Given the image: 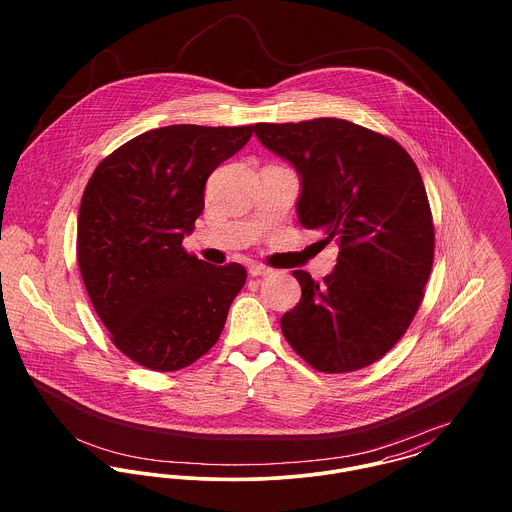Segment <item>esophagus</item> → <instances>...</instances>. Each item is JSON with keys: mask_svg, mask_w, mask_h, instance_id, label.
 <instances>
[{"mask_svg": "<svg viewBox=\"0 0 512 512\" xmlns=\"http://www.w3.org/2000/svg\"><path fill=\"white\" fill-rule=\"evenodd\" d=\"M272 270L270 268H266V266H262V264H250L248 266V274L250 276H254V278H260V276H268Z\"/></svg>", "mask_w": 512, "mask_h": 512, "instance_id": "34e87169", "label": "esophagus"}]
</instances>
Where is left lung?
I'll use <instances>...</instances> for the list:
<instances>
[{"instance_id": "left-lung-1", "label": "left lung", "mask_w": 512, "mask_h": 512, "mask_svg": "<svg viewBox=\"0 0 512 512\" xmlns=\"http://www.w3.org/2000/svg\"><path fill=\"white\" fill-rule=\"evenodd\" d=\"M254 132L301 179L299 224L339 246L321 286L293 272L301 299L280 321L286 341L327 374L376 363L410 327L434 264L432 211L414 159L392 138L339 118Z\"/></svg>"}]
</instances>
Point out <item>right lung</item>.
I'll return each instance as SVG.
<instances>
[{"mask_svg":"<svg viewBox=\"0 0 512 512\" xmlns=\"http://www.w3.org/2000/svg\"><path fill=\"white\" fill-rule=\"evenodd\" d=\"M254 126L149 130L104 157L80 201L76 260L112 343L157 372L193 365L219 341L244 266H211L183 248L205 183Z\"/></svg>","mask_w":512,"mask_h":512,"instance_id":"right-lung-1","label":"right lung"}]
</instances>
